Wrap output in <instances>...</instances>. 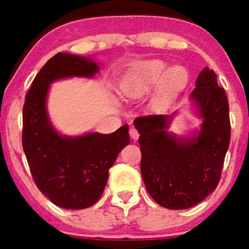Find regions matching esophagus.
<instances>
[{"instance_id": "34e87169", "label": "esophagus", "mask_w": 249, "mask_h": 249, "mask_svg": "<svg viewBox=\"0 0 249 249\" xmlns=\"http://www.w3.org/2000/svg\"><path fill=\"white\" fill-rule=\"evenodd\" d=\"M130 136L132 137L133 139H137L139 137V133H138V130H137L136 127L134 126H132V127H130Z\"/></svg>"}]
</instances>
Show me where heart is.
I'll use <instances>...</instances> for the list:
<instances>
[{"instance_id":"obj_1","label":"heart","mask_w":249,"mask_h":249,"mask_svg":"<svg viewBox=\"0 0 249 249\" xmlns=\"http://www.w3.org/2000/svg\"><path fill=\"white\" fill-rule=\"evenodd\" d=\"M160 59H151L138 64L123 82L125 96L138 98L150 92L160 82L159 101L166 102L179 92L187 82V71L182 67L170 68Z\"/></svg>"}]
</instances>
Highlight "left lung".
Wrapping results in <instances>:
<instances>
[{
	"label": "left lung",
	"mask_w": 249,
	"mask_h": 249,
	"mask_svg": "<svg viewBox=\"0 0 249 249\" xmlns=\"http://www.w3.org/2000/svg\"><path fill=\"white\" fill-rule=\"evenodd\" d=\"M196 85L191 97L204 118L198 137L177 139L168 134L170 116L134 119L141 133L142 180L154 201L168 210L196 206L215 190L230 146V107L215 72L205 68Z\"/></svg>",
	"instance_id": "left-lung-1"
}]
</instances>
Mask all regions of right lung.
Instances as JSON below:
<instances>
[{
    "label": "right lung",
    "instance_id": "1",
    "mask_svg": "<svg viewBox=\"0 0 249 249\" xmlns=\"http://www.w3.org/2000/svg\"><path fill=\"white\" fill-rule=\"evenodd\" d=\"M99 70L84 57L58 53L45 63L31 83L23 105L22 146L38 190L57 206L82 210L101 198L121 150L130 142L128 126L111 134L59 136L45 110L49 84L70 76L92 77Z\"/></svg>",
    "mask_w": 249,
    "mask_h": 249
}]
</instances>
